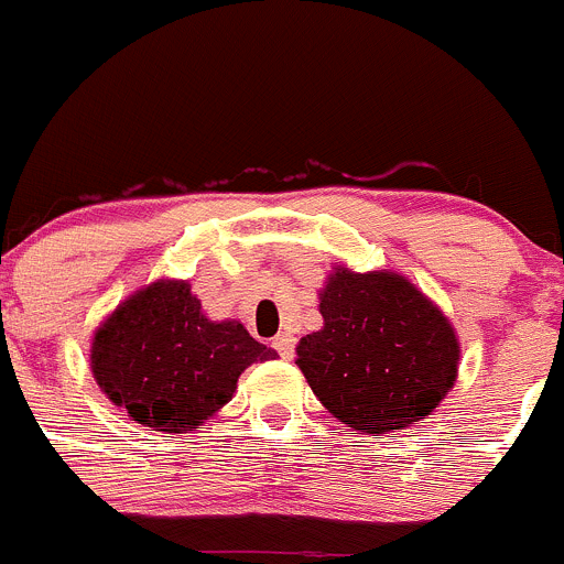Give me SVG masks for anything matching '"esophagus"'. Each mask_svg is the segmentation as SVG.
Segmentation results:
<instances>
[{
    "label": "esophagus",
    "instance_id": "1",
    "mask_svg": "<svg viewBox=\"0 0 564 564\" xmlns=\"http://www.w3.org/2000/svg\"><path fill=\"white\" fill-rule=\"evenodd\" d=\"M271 345H274V350H276V354H280V356H282V359H293V350H295V339H293V337H290V334H288V332L276 334V337H274V343H271Z\"/></svg>",
    "mask_w": 564,
    "mask_h": 564
}]
</instances>
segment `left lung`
Here are the masks:
<instances>
[{"label":"left lung","instance_id":"obj_1","mask_svg":"<svg viewBox=\"0 0 564 564\" xmlns=\"http://www.w3.org/2000/svg\"><path fill=\"white\" fill-rule=\"evenodd\" d=\"M321 315L323 328L301 337L295 365L348 427H409L453 387L460 354L453 326L403 276L337 269L321 293Z\"/></svg>","mask_w":564,"mask_h":564}]
</instances>
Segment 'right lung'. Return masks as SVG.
<instances>
[{"label":"right lung","mask_w":564,"mask_h":564,"mask_svg":"<svg viewBox=\"0 0 564 564\" xmlns=\"http://www.w3.org/2000/svg\"><path fill=\"white\" fill-rule=\"evenodd\" d=\"M238 321L214 323L188 282H155L122 301L93 339V376L133 422L192 431L236 392L254 361L274 359Z\"/></svg>","instance_id":"right-lung-1"}]
</instances>
